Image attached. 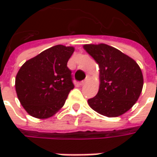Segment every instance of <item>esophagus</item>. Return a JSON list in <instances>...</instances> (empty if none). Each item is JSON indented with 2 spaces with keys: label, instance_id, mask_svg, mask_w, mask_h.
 Wrapping results in <instances>:
<instances>
[{
  "label": "esophagus",
  "instance_id": "obj_1",
  "mask_svg": "<svg viewBox=\"0 0 157 157\" xmlns=\"http://www.w3.org/2000/svg\"><path fill=\"white\" fill-rule=\"evenodd\" d=\"M86 81H87V79H85V80H83V81L80 82V83H79V85H80V86H84V85L86 83Z\"/></svg>",
  "mask_w": 157,
  "mask_h": 157
}]
</instances>
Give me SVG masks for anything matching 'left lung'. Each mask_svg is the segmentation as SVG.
<instances>
[{
    "label": "left lung",
    "mask_w": 157,
    "mask_h": 157,
    "mask_svg": "<svg viewBox=\"0 0 157 157\" xmlns=\"http://www.w3.org/2000/svg\"><path fill=\"white\" fill-rule=\"evenodd\" d=\"M84 49L100 67L99 92L88 104L106 117H117L136 104L143 86V77L134 59L105 44H86Z\"/></svg>",
    "instance_id": "8db88e82"
}]
</instances>
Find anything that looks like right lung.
<instances>
[{"instance_id": "1", "label": "right lung", "mask_w": 157, "mask_h": 157, "mask_svg": "<svg viewBox=\"0 0 157 157\" xmlns=\"http://www.w3.org/2000/svg\"><path fill=\"white\" fill-rule=\"evenodd\" d=\"M73 52V47L53 46L22 64L15 78V91L29 114L46 119L64 105L74 88L67 67Z\"/></svg>"}]
</instances>
